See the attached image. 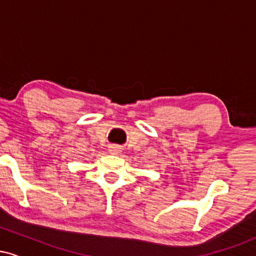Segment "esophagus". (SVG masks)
<instances>
[{
	"instance_id": "esophagus-1",
	"label": "esophagus",
	"mask_w": 256,
	"mask_h": 256,
	"mask_svg": "<svg viewBox=\"0 0 256 256\" xmlns=\"http://www.w3.org/2000/svg\"><path fill=\"white\" fill-rule=\"evenodd\" d=\"M120 146H110V154H119L120 152Z\"/></svg>"
}]
</instances>
